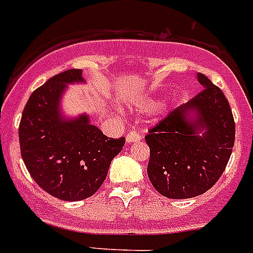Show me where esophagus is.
Segmentation results:
<instances>
[{
	"label": "esophagus",
	"instance_id": "obj_1",
	"mask_svg": "<svg viewBox=\"0 0 253 253\" xmlns=\"http://www.w3.org/2000/svg\"><path fill=\"white\" fill-rule=\"evenodd\" d=\"M140 139H142V135L139 134L138 131H130L128 134L126 135V140L127 143L130 144V143H134V142H140Z\"/></svg>",
	"mask_w": 253,
	"mask_h": 253
}]
</instances>
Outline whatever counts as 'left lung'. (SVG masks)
Segmentation results:
<instances>
[{
  "instance_id": "1",
  "label": "left lung",
  "mask_w": 253,
  "mask_h": 253,
  "mask_svg": "<svg viewBox=\"0 0 253 253\" xmlns=\"http://www.w3.org/2000/svg\"><path fill=\"white\" fill-rule=\"evenodd\" d=\"M204 89L150 128L148 178L167 198L204 194L224 172L235 142V121L226 95L198 73ZM190 114H196L195 118Z\"/></svg>"
}]
</instances>
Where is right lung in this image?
<instances>
[{
    "instance_id": "obj_1",
    "label": "right lung",
    "mask_w": 253,
    "mask_h": 253,
    "mask_svg": "<svg viewBox=\"0 0 253 253\" xmlns=\"http://www.w3.org/2000/svg\"><path fill=\"white\" fill-rule=\"evenodd\" d=\"M80 81L81 69H68L45 81L30 95L18 130L30 176L63 201L93 196L126 142L123 136L107 138L85 114L73 121L61 118L59 105L65 85Z\"/></svg>"
}]
</instances>
